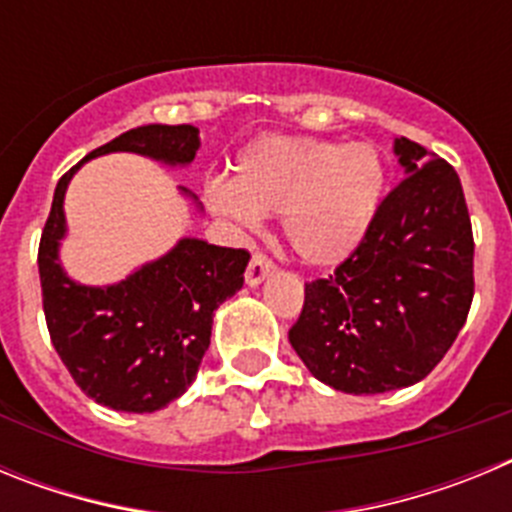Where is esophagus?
Instances as JSON below:
<instances>
[{
    "instance_id": "1",
    "label": "esophagus",
    "mask_w": 512,
    "mask_h": 512,
    "mask_svg": "<svg viewBox=\"0 0 512 512\" xmlns=\"http://www.w3.org/2000/svg\"><path fill=\"white\" fill-rule=\"evenodd\" d=\"M274 271V261L266 253H253L251 264L246 269V284L248 287H259L266 277Z\"/></svg>"
}]
</instances>
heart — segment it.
<instances>
[{
	"label": "heart",
	"instance_id": "obj_1",
	"mask_svg": "<svg viewBox=\"0 0 512 512\" xmlns=\"http://www.w3.org/2000/svg\"><path fill=\"white\" fill-rule=\"evenodd\" d=\"M384 187L387 164L372 143L264 135L235 156L230 182L207 187V205L246 230L261 215H284L292 251L305 264L328 269L364 243Z\"/></svg>",
	"mask_w": 512,
	"mask_h": 512
}]
</instances>
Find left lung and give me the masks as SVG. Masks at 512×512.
<instances>
[{"instance_id": "8db88e82", "label": "left lung", "mask_w": 512, "mask_h": 512, "mask_svg": "<svg viewBox=\"0 0 512 512\" xmlns=\"http://www.w3.org/2000/svg\"><path fill=\"white\" fill-rule=\"evenodd\" d=\"M405 179L328 279L305 284L289 343L310 374L348 395L420 382L464 328L474 297V238L454 166L395 138Z\"/></svg>"}]
</instances>
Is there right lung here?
I'll return each mask as SVG.
<instances>
[{"mask_svg":"<svg viewBox=\"0 0 512 512\" xmlns=\"http://www.w3.org/2000/svg\"><path fill=\"white\" fill-rule=\"evenodd\" d=\"M200 148L194 125H140L99 146L61 176L38 251L48 333L84 395L120 413H156L197 377L212 336V315L243 287L251 253L182 238L115 284H79L61 266L63 200L89 158L138 153L166 166H189ZM184 197L200 202L187 187Z\"/></svg>","mask_w":512,"mask_h":512,"instance_id":"obj_1","label":"right lung"}]
</instances>
